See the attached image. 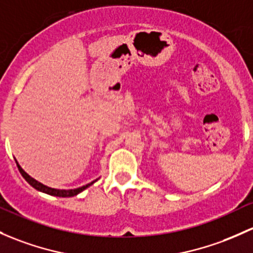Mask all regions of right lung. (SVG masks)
Returning <instances> with one entry per match:
<instances>
[{
  "label": "right lung",
  "mask_w": 253,
  "mask_h": 253,
  "mask_svg": "<svg viewBox=\"0 0 253 253\" xmlns=\"http://www.w3.org/2000/svg\"><path fill=\"white\" fill-rule=\"evenodd\" d=\"M17 166H18V169H19V172L21 173V175H23V177L25 178L26 182H28L29 184H30V185H33V187L35 188V189L40 190V191H42V193L49 194V195H53V196H59V198H69V196H75V195H78L79 193H81L82 190H84V189H86V188H88L89 185H92L93 183H94V182L88 183V184L84 185V187H81V188H78V189H70V190H59V189H53V188L46 187V185L41 184V183L37 182V180L34 179V178H31L30 175H29L28 173H26V172L24 171V169H21V167L19 166V165H18V162H17Z\"/></svg>",
  "instance_id": "right-lung-1"
}]
</instances>
